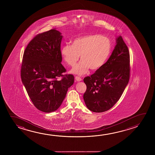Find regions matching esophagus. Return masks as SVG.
<instances>
[{"label":"esophagus","instance_id":"34e87169","mask_svg":"<svg viewBox=\"0 0 155 155\" xmlns=\"http://www.w3.org/2000/svg\"><path fill=\"white\" fill-rule=\"evenodd\" d=\"M75 79H76V81H81V80H82L81 78H80L78 76L75 77Z\"/></svg>","mask_w":155,"mask_h":155}]
</instances>
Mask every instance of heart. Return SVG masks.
I'll use <instances>...</instances> for the list:
<instances>
[{
	"label": "heart",
	"instance_id": "heart-1",
	"mask_svg": "<svg viewBox=\"0 0 155 155\" xmlns=\"http://www.w3.org/2000/svg\"><path fill=\"white\" fill-rule=\"evenodd\" d=\"M112 50L109 38L99 34H91L75 38L72 44H66L61 48L64 61L73 67L81 61L72 70L74 74L82 75L90 69L97 71L101 69L109 58Z\"/></svg>",
	"mask_w": 155,
	"mask_h": 155
}]
</instances>
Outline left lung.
<instances>
[{"label": "left lung", "instance_id": "1", "mask_svg": "<svg viewBox=\"0 0 155 155\" xmlns=\"http://www.w3.org/2000/svg\"><path fill=\"white\" fill-rule=\"evenodd\" d=\"M130 54L121 36L116 39L111 55L101 69L84 78L86 106L94 112L110 109L122 96L130 78Z\"/></svg>", "mask_w": 155, "mask_h": 155}]
</instances>
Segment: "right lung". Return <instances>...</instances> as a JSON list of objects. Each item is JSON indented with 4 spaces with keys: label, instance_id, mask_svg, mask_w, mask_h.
<instances>
[{
    "label": "right lung",
    "instance_id": "1",
    "mask_svg": "<svg viewBox=\"0 0 155 155\" xmlns=\"http://www.w3.org/2000/svg\"><path fill=\"white\" fill-rule=\"evenodd\" d=\"M62 38L55 28L38 34L28 43L23 55L22 82L33 105L47 113L58 109L74 83L72 74H63L66 69L61 64Z\"/></svg>",
    "mask_w": 155,
    "mask_h": 155
}]
</instances>
